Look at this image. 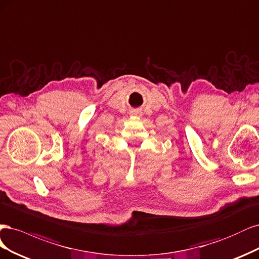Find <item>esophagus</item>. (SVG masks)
<instances>
[{
    "label": "esophagus",
    "mask_w": 259,
    "mask_h": 259,
    "mask_svg": "<svg viewBox=\"0 0 259 259\" xmlns=\"http://www.w3.org/2000/svg\"><path fill=\"white\" fill-rule=\"evenodd\" d=\"M132 114H135V115H138V114H139V112H132Z\"/></svg>",
    "instance_id": "34e87169"
}]
</instances>
